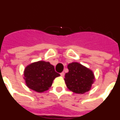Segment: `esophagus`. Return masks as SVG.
Returning <instances> with one entry per match:
<instances>
[{"instance_id": "esophagus-1", "label": "esophagus", "mask_w": 120, "mask_h": 120, "mask_svg": "<svg viewBox=\"0 0 120 120\" xmlns=\"http://www.w3.org/2000/svg\"><path fill=\"white\" fill-rule=\"evenodd\" d=\"M60 76H62V77H64V76H65V73L64 72H61L60 73Z\"/></svg>"}]
</instances>
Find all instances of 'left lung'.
<instances>
[{"instance_id":"8db88e82","label":"left lung","mask_w":120,"mask_h":120,"mask_svg":"<svg viewBox=\"0 0 120 120\" xmlns=\"http://www.w3.org/2000/svg\"><path fill=\"white\" fill-rule=\"evenodd\" d=\"M67 67L69 72L65 74L64 79L67 88L76 94L89 91L94 80L92 71L77 62L69 64Z\"/></svg>"}]
</instances>
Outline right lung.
<instances>
[{
	"label": "right lung",
	"mask_w": 120,
	"mask_h": 120,
	"mask_svg": "<svg viewBox=\"0 0 120 120\" xmlns=\"http://www.w3.org/2000/svg\"><path fill=\"white\" fill-rule=\"evenodd\" d=\"M25 80L29 88L43 92L51 87L53 80L60 76L49 62L39 61L29 65L24 71Z\"/></svg>",
	"instance_id": "add662e5"
}]
</instances>
